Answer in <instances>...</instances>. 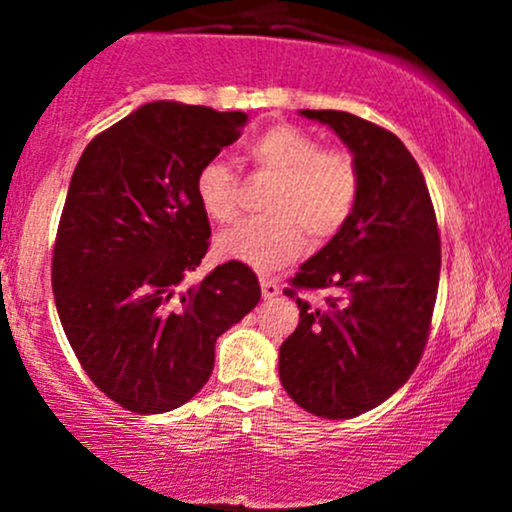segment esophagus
<instances>
[{
	"instance_id": "1",
	"label": "esophagus",
	"mask_w": 512,
	"mask_h": 512,
	"mask_svg": "<svg viewBox=\"0 0 512 512\" xmlns=\"http://www.w3.org/2000/svg\"><path fill=\"white\" fill-rule=\"evenodd\" d=\"M260 286H262V298H264V301H272V298H276L281 293L279 284H276L274 279H267V276H262Z\"/></svg>"
}]
</instances>
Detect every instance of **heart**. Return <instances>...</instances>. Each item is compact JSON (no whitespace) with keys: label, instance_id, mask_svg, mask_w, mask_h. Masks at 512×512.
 <instances>
[{"label":"heart","instance_id":"b5f03b06","mask_svg":"<svg viewBox=\"0 0 512 512\" xmlns=\"http://www.w3.org/2000/svg\"><path fill=\"white\" fill-rule=\"evenodd\" d=\"M250 156L262 170L276 175L262 209L223 231L216 240L221 257L274 269L296 260L305 245L337 236L354 214L361 190L356 161L346 151L325 149L301 127L276 125L250 144ZM195 195L211 221L228 223L238 216V178L223 158H209L197 170Z\"/></svg>","mask_w":512,"mask_h":512}]
</instances>
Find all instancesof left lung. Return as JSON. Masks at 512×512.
I'll use <instances>...</instances> for the list:
<instances>
[{"mask_svg":"<svg viewBox=\"0 0 512 512\" xmlns=\"http://www.w3.org/2000/svg\"><path fill=\"white\" fill-rule=\"evenodd\" d=\"M354 154L361 190L351 219L301 264L284 293L301 322L279 349V378L298 407L354 419L409 380L424 356L440 276V233L419 163L392 132L342 110H301ZM332 288L310 309L298 290Z\"/></svg>","mask_w":512,"mask_h":512,"instance_id":"1","label":"left lung"}]
</instances>
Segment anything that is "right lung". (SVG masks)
Here are the masks:
<instances>
[{
    "instance_id": "add662e5",
    "label": "right lung",
    "mask_w": 512,
    "mask_h": 512,
    "mask_svg": "<svg viewBox=\"0 0 512 512\" xmlns=\"http://www.w3.org/2000/svg\"><path fill=\"white\" fill-rule=\"evenodd\" d=\"M245 122L146 103L93 137L74 168L52 250L55 305L93 385L134 414L190 402L214 370L216 339L260 303L255 272L236 260L185 286L211 236L197 170Z\"/></svg>"
}]
</instances>
